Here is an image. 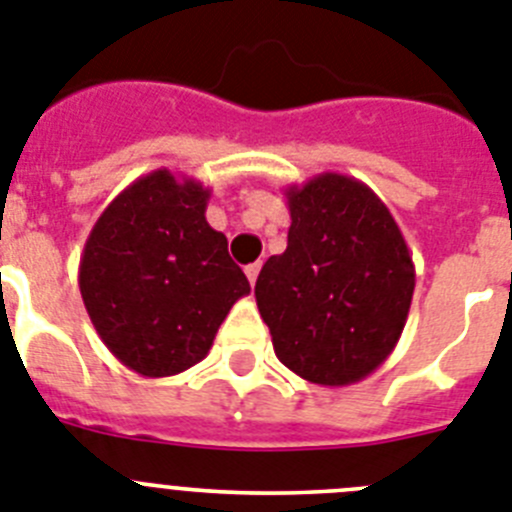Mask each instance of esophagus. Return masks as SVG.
<instances>
[{"label": "esophagus", "mask_w": 512, "mask_h": 512, "mask_svg": "<svg viewBox=\"0 0 512 512\" xmlns=\"http://www.w3.org/2000/svg\"><path fill=\"white\" fill-rule=\"evenodd\" d=\"M260 268H262V262H252V265H247V268H244V273H247V278H250L252 286H255L257 275H260Z\"/></svg>", "instance_id": "esophagus-1"}]
</instances>
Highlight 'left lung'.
Masks as SVG:
<instances>
[{
  "label": "left lung",
  "instance_id": "obj_1",
  "mask_svg": "<svg viewBox=\"0 0 512 512\" xmlns=\"http://www.w3.org/2000/svg\"><path fill=\"white\" fill-rule=\"evenodd\" d=\"M283 255L262 265L255 299L278 361L319 386L366 379L397 348L415 265L402 231L366 182L322 172L286 188Z\"/></svg>",
  "mask_w": 512,
  "mask_h": 512
}]
</instances>
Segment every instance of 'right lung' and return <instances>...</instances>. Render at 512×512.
Listing matches in <instances>:
<instances>
[{
  "mask_svg": "<svg viewBox=\"0 0 512 512\" xmlns=\"http://www.w3.org/2000/svg\"><path fill=\"white\" fill-rule=\"evenodd\" d=\"M211 190L154 170L100 213L79 260V291L100 340L126 368L162 379L201 363L250 281L211 229Z\"/></svg>",
  "mask_w": 512,
  "mask_h": 512,
  "instance_id": "obj_1",
  "label": "right lung"
}]
</instances>
